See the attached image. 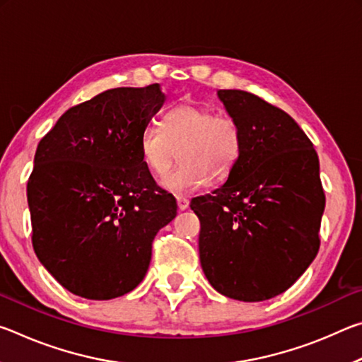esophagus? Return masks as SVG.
I'll list each match as a JSON object with an SVG mask.
<instances>
[{
	"label": "esophagus",
	"instance_id": "34e87169",
	"mask_svg": "<svg viewBox=\"0 0 362 362\" xmlns=\"http://www.w3.org/2000/svg\"><path fill=\"white\" fill-rule=\"evenodd\" d=\"M177 207H179V211H187L189 207V201L187 198L179 196V198H177Z\"/></svg>",
	"mask_w": 362,
	"mask_h": 362
}]
</instances>
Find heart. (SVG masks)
<instances>
[{
  "instance_id": "1",
  "label": "heart",
  "mask_w": 362,
  "mask_h": 362,
  "mask_svg": "<svg viewBox=\"0 0 362 362\" xmlns=\"http://www.w3.org/2000/svg\"><path fill=\"white\" fill-rule=\"evenodd\" d=\"M243 148L241 127L228 115L196 103H180L164 116V126L150 122L139 139L140 156L151 174L164 175L180 155L182 164L163 179L169 192L188 193L211 180H223Z\"/></svg>"
}]
</instances>
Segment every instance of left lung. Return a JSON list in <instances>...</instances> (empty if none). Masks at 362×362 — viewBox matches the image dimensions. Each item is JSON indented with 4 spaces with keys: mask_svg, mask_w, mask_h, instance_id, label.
<instances>
[{
    "mask_svg": "<svg viewBox=\"0 0 362 362\" xmlns=\"http://www.w3.org/2000/svg\"><path fill=\"white\" fill-rule=\"evenodd\" d=\"M217 94L241 127L243 148L223 185L189 204L201 223V267L222 296L262 302L289 289L320 250V159L281 108L246 90Z\"/></svg>",
    "mask_w": 362,
    "mask_h": 362,
    "instance_id": "1",
    "label": "left lung"
}]
</instances>
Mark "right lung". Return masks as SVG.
Instances as JSON below:
<instances>
[{
    "label": "right lung",
    "mask_w": 362,
    "mask_h": 362,
    "mask_svg": "<svg viewBox=\"0 0 362 362\" xmlns=\"http://www.w3.org/2000/svg\"><path fill=\"white\" fill-rule=\"evenodd\" d=\"M166 95L116 88L60 116L27 183L35 254L75 296L110 300L145 278L156 233L177 203L153 180L139 139Z\"/></svg>",
    "instance_id": "1"
}]
</instances>
